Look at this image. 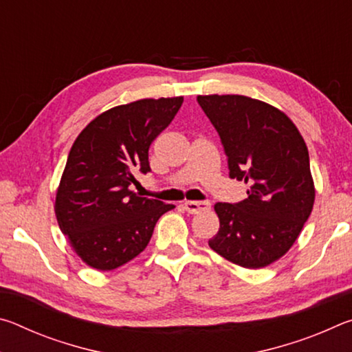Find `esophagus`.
<instances>
[{
	"mask_svg": "<svg viewBox=\"0 0 352 352\" xmlns=\"http://www.w3.org/2000/svg\"><path fill=\"white\" fill-rule=\"evenodd\" d=\"M183 206L189 214H199L210 210L211 204L210 201H184Z\"/></svg>",
	"mask_w": 352,
	"mask_h": 352,
	"instance_id": "1",
	"label": "esophagus"
}]
</instances>
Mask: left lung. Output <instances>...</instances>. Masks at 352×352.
<instances>
[{
    "label": "left lung",
    "instance_id": "obj_1",
    "mask_svg": "<svg viewBox=\"0 0 352 352\" xmlns=\"http://www.w3.org/2000/svg\"><path fill=\"white\" fill-rule=\"evenodd\" d=\"M219 132L230 177L248 184L241 204H216L220 228L208 243L243 269H262L289 252L315 201L307 146L276 107L241 94L197 96Z\"/></svg>",
    "mask_w": 352,
    "mask_h": 352
}]
</instances>
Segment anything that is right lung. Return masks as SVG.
I'll return each instance as SVG.
<instances>
[{"instance_id": "right-lung-1", "label": "right lung", "mask_w": 352, "mask_h": 352, "mask_svg": "<svg viewBox=\"0 0 352 352\" xmlns=\"http://www.w3.org/2000/svg\"><path fill=\"white\" fill-rule=\"evenodd\" d=\"M183 96L140 99L100 113L77 136L56 192V217L88 267L110 272L136 258L174 205L133 192V172L151 170L148 147Z\"/></svg>"}]
</instances>
